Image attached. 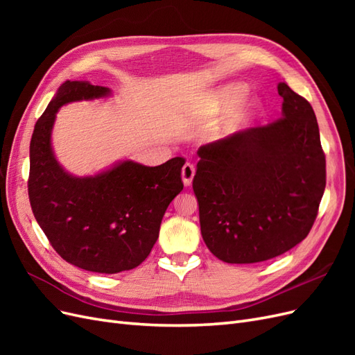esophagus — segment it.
Wrapping results in <instances>:
<instances>
[{
    "label": "esophagus",
    "mask_w": 355,
    "mask_h": 355,
    "mask_svg": "<svg viewBox=\"0 0 355 355\" xmlns=\"http://www.w3.org/2000/svg\"><path fill=\"white\" fill-rule=\"evenodd\" d=\"M196 175V167L194 164L187 163L184 167H182V180H184V185L189 187L192 184V179H194Z\"/></svg>",
    "instance_id": "1"
}]
</instances>
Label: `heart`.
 <instances>
[{"label": "heart", "mask_w": 355, "mask_h": 355, "mask_svg": "<svg viewBox=\"0 0 355 355\" xmlns=\"http://www.w3.org/2000/svg\"><path fill=\"white\" fill-rule=\"evenodd\" d=\"M245 90L241 85L237 84H231L227 85V87L222 89L214 98L210 101L207 105L206 112H213L218 111L222 106L237 103L239 101L243 99ZM256 110V103L254 102H240L234 106V108L223 116V120L220 123V132H231L232 128L237 127L240 123H243L247 116H249L253 111Z\"/></svg>", "instance_id": "obj_1"}]
</instances>
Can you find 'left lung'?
Instances as JSON below:
<instances>
[{"instance_id": "8db88e82", "label": "left lung", "mask_w": 355, "mask_h": 355, "mask_svg": "<svg viewBox=\"0 0 355 355\" xmlns=\"http://www.w3.org/2000/svg\"><path fill=\"white\" fill-rule=\"evenodd\" d=\"M282 118L202 145L192 188L202 240L218 259L256 263L302 241L326 188L313 106L286 83Z\"/></svg>"}]
</instances>
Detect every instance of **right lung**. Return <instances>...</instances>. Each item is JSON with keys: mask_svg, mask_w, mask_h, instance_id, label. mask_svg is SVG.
Listing matches in <instances>:
<instances>
[{"mask_svg": "<svg viewBox=\"0 0 355 355\" xmlns=\"http://www.w3.org/2000/svg\"><path fill=\"white\" fill-rule=\"evenodd\" d=\"M110 94L102 85L65 81L35 123L29 146L28 194L38 225L60 257L99 274L141 265L168 204L184 189L182 157L155 167L125 159L85 178L69 175L58 163L51 130L60 106Z\"/></svg>", "mask_w": 355, "mask_h": 355, "instance_id": "obj_1", "label": "right lung"}]
</instances>
